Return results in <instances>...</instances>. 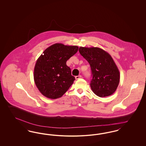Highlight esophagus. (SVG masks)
Masks as SVG:
<instances>
[{
  "mask_svg": "<svg viewBox=\"0 0 146 146\" xmlns=\"http://www.w3.org/2000/svg\"><path fill=\"white\" fill-rule=\"evenodd\" d=\"M82 78V76L80 75V76H76V79H80V78Z\"/></svg>",
  "mask_w": 146,
  "mask_h": 146,
  "instance_id": "obj_1",
  "label": "esophagus"
}]
</instances>
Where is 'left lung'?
<instances>
[{
	"mask_svg": "<svg viewBox=\"0 0 146 146\" xmlns=\"http://www.w3.org/2000/svg\"><path fill=\"white\" fill-rule=\"evenodd\" d=\"M80 55L90 66L92 74L91 90L97 96L105 97L116 91L120 80V73L111 56L97 47L80 46Z\"/></svg>",
	"mask_w": 146,
	"mask_h": 146,
	"instance_id": "obj_1",
	"label": "left lung"
}]
</instances>
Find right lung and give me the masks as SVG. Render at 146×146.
<instances>
[{"label": "right lung", "instance_id": "right-lung-1", "mask_svg": "<svg viewBox=\"0 0 146 146\" xmlns=\"http://www.w3.org/2000/svg\"><path fill=\"white\" fill-rule=\"evenodd\" d=\"M78 46L56 43L45 49L37 59L34 69L35 85L42 95L51 99L62 97L75 80L67 61Z\"/></svg>", "mask_w": 146, "mask_h": 146}]
</instances>
